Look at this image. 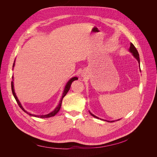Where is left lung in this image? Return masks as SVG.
<instances>
[{"instance_id": "1", "label": "left lung", "mask_w": 157, "mask_h": 157, "mask_svg": "<svg viewBox=\"0 0 157 157\" xmlns=\"http://www.w3.org/2000/svg\"><path fill=\"white\" fill-rule=\"evenodd\" d=\"M129 52H130L132 54V55L134 56V58H136V60H137V62H138V63H139V67H140V59H139V53H138V52H137V49L136 48V47L134 46V45L132 43H130V48H129ZM140 71H141V69H140ZM89 113H90V114H91L92 117H95V118H97V119L102 120V119L99 118L98 117H97L95 116V115H94V114H92L91 112H90V111H89ZM113 120V121H108V122H114V121H118V120ZM102 120H104L102 119ZM104 121H105V120H104Z\"/></svg>"}]
</instances>
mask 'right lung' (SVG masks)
Listing matches in <instances>:
<instances>
[{
    "mask_svg": "<svg viewBox=\"0 0 157 157\" xmlns=\"http://www.w3.org/2000/svg\"><path fill=\"white\" fill-rule=\"evenodd\" d=\"M14 63H15V60H14V63H13V68H14V65H15ZM12 78H13V81H11V89H12L13 95L14 98L16 99V102H17L18 105L20 106V108L25 113H26L27 114H29V116H30V117H37V118H49V117H54L56 114H57L58 113H59V111H60V108H61V105H62V102L63 98L65 96V95L67 94V92H69V89H70V88H71V85L72 82H73L74 81L77 80V79H78L77 77H73V78H72L71 79H70L68 81L67 84H66L65 86V88H64V90H63V94H62V97H61V98H60V102H59V104H58V105L55 108V109L53 111H52L51 113H48V114H47L37 115V114H31V113L27 112L25 109L23 108L22 105L21 104L20 101L18 100V98L17 96H16V93H15V92H14V83H13V81H14V79H13V76Z\"/></svg>",
    "mask_w": 157,
    "mask_h": 157,
    "instance_id": "add662e5",
    "label": "right lung"
}]
</instances>
